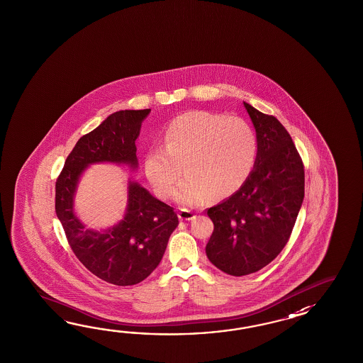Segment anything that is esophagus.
Segmentation results:
<instances>
[{"instance_id": "obj_1", "label": "esophagus", "mask_w": 363, "mask_h": 363, "mask_svg": "<svg viewBox=\"0 0 363 363\" xmlns=\"http://www.w3.org/2000/svg\"><path fill=\"white\" fill-rule=\"evenodd\" d=\"M179 218L182 220H192L196 218V213L191 211V210H186V208H180L179 210Z\"/></svg>"}]
</instances>
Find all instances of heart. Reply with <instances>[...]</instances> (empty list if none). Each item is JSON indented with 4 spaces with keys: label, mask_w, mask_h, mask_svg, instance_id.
<instances>
[{
    "label": "heart",
    "mask_w": 363,
    "mask_h": 363,
    "mask_svg": "<svg viewBox=\"0 0 363 363\" xmlns=\"http://www.w3.org/2000/svg\"><path fill=\"white\" fill-rule=\"evenodd\" d=\"M164 145L147 152L144 170L155 192L169 199L183 166L175 199L200 205L211 194L230 197L245 184L255 167L258 140L250 124L238 116L188 111L172 119L163 132Z\"/></svg>",
    "instance_id": "b5f03b06"
}]
</instances>
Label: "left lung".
<instances>
[{
    "instance_id": "1",
    "label": "left lung",
    "mask_w": 363,
    "mask_h": 363,
    "mask_svg": "<svg viewBox=\"0 0 363 363\" xmlns=\"http://www.w3.org/2000/svg\"><path fill=\"white\" fill-rule=\"evenodd\" d=\"M258 153L245 184L208 210L214 231L208 261L232 277L261 270L286 247L305 196V171L291 135L247 102Z\"/></svg>"
}]
</instances>
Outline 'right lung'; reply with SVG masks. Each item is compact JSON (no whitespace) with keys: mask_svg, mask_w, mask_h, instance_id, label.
<instances>
[{"mask_svg":"<svg viewBox=\"0 0 363 363\" xmlns=\"http://www.w3.org/2000/svg\"><path fill=\"white\" fill-rule=\"evenodd\" d=\"M150 108L121 110L80 138L55 183V213L69 247L88 270L114 286H133L147 279L162 259L177 213L143 185L128 179L123 219L106 230L86 228L75 214L80 177L94 163L127 164L138 170L136 144Z\"/></svg>","mask_w":363,"mask_h":363,"instance_id":"1","label":"right lung"}]
</instances>
